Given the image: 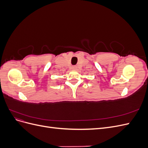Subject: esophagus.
Wrapping results in <instances>:
<instances>
[{"label":"esophagus","mask_w":148,"mask_h":148,"mask_svg":"<svg viewBox=\"0 0 148 148\" xmlns=\"http://www.w3.org/2000/svg\"><path fill=\"white\" fill-rule=\"evenodd\" d=\"M72 69H73V70H75L76 69H77V66H72Z\"/></svg>","instance_id":"obj_1"}]
</instances>
